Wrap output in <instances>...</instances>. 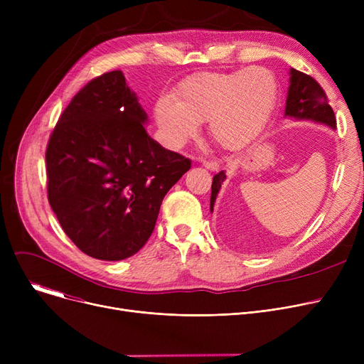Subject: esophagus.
<instances>
[{"label":"esophagus","instance_id":"1","mask_svg":"<svg viewBox=\"0 0 364 364\" xmlns=\"http://www.w3.org/2000/svg\"><path fill=\"white\" fill-rule=\"evenodd\" d=\"M200 162H202V165L206 168V169H211V171H217L218 169V162H215V161H206V159H200Z\"/></svg>","mask_w":364,"mask_h":364}]
</instances>
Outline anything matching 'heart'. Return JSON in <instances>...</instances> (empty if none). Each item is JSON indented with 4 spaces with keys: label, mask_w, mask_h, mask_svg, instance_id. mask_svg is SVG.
<instances>
[{
    "label": "heart",
    "mask_w": 364,
    "mask_h": 364,
    "mask_svg": "<svg viewBox=\"0 0 364 364\" xmlns=\"http://www.w3.org/2000/svg\"><path fill=\"white\" fill-rule=\"evenodd\" d=\"M279 84L264 66L230 72H198L183 80L174 99L156 103L155 118L169 146L178 147L208 124L215 144L239 150L254 141L277 103Z\"/></svg>",
    "instance_id": "heart-1"
}]
</instances>
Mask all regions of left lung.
I'll use <instances>...</instances> for the list:
<instances>
[{
  "label": "left lung",
  "instance_id": "1",
  "mask_svg": "<svg viewBox=\"0 0 364 364\" xmlns=\"http://www.w3.org/2000/svg\"><path fill=\"white\" fill-rule=\"evenodd\" d=\"M291 85L288 90V99H286L284 114L295 119H310L329 125L331 128L336 127L335 113L329 105V99L320 84L313 76L291 69ZM225 180L224 171H220L214 176L211 187V213L214 211V202L221 188L223 181Z\"/></svg>",
  "mask_w": 364,
  "mask_h": 364
}]
</instances>
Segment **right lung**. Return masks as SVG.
<instances>
[{
  "label": "right lung",
  "instance_id": "right-lung-1",
  "mask_svg": "<svg viewBox=\"0 0 364 364\" xmlns=\"http://www.w3.org/2000/svg\"><path fill=\"white\" fill-rule=\"evenodd\" d=\"M147 114L121 70L75 94L46 150L47 195L63 232L97 259L139 252L161 203L192 161L166 150L144 129Z\"/></svg>",
  "mask_w": 364,
  "mask_h": 364
}]
</instances>
